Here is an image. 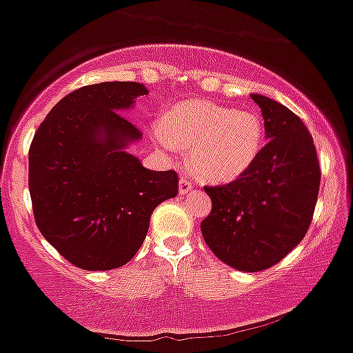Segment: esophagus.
<instances>
[{
	"label": "esophagus",
	"mask_w": 353,
	"mask_h": 353,
	"mask_svg": "<svg viewBox=\"0 0 353 353\" xmlns=\"http://www.w3.org/2000/svg\"><path fill=\"white\" fill-rule=\"evenodd\" d=\"M192 188H194V184H192L191 181L188 179V177H181V179H179V194L181 196L188 194V192L191 191Z\"/></svg>",
	"instance_id": "obj_1"
}]
</instances>
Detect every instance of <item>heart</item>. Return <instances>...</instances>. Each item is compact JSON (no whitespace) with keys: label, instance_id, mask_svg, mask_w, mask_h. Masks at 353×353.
Wrapping results in <instances>:
<instances>
[{"label":"heart","instance_id":"obj_1","mask_svg":"<svg viewBox=\"0 0 353 353\" xmlns=\"http://www.w3.org/2000/svg\"><path fill=\"white\" fill-rule=\"evenodd\" d=\"M266 129L251 108L188 100L154 123V139L168 154L189 149L192 172L208 181H233L261 154Z\"/></svg>","mask_w":353,"mask_h":353}]
</instances>
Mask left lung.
<instances>
[{"mask_svg": "<svg viewBox=\"0 0 353 353\" xmlns=\"http://www.w3.org/2000/svg\"><path fill=\"white\" fill-rule=\"evenodd\" d=\"M251 99L261 108L268 144L233 183L204 188L212 209L201 231L221 261L256 273L281 261L307 234L321 174L300 117L265 95Z\"/></svg>", "mask_w": 353, "mask_h": 353, "instance_id": "8db88e82", "label": "left lung"}]
</instances>
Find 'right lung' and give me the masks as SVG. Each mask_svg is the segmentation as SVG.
<instances>
[{
    "label": "right lung",
    "mask_w": 353,
    "mask_h": 353,
    "mask_svg": "<svg viewBox=\"0 0 353 353\" xmlns=\"http://www.w3.org/2000/svg\"><path fill=\"white\" fill-rule=\"evenodd\" d=\"M149 94L137 82H103L60 100L38 127L28 183L38 230L72 265L123 266L149 231L150 214L176 197L177 174L150 170L127 147L142 139L122 115Z\"/></svg>",
    "instance_id": "add662e5"
}]
</instances>
